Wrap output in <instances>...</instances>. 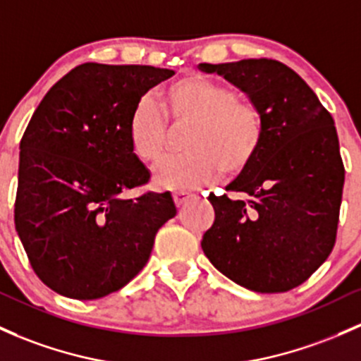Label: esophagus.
<instances>
[{
    "label": "esophagus",
    "mask_w": 361,
    "mask_h": 361,
    "mask_svg": "<svg viewBox=\"0 0 361 361\" xmlns=\"http://www.w3.org/2000/svg\"><path fill=\"white\" fill-rule=\"evenodd\" d=\"M192 197L191 192H184V191H179V192H173V201H176L177 208H180L182 204H185V201H189Z\"/></svg>",
    "instance_id": "34e87169"
}]
</instances>
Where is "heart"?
Instances as JSON below:
<instances>
[{"instance_id": "heart-1", "label": "heart", "mask_w": 361, "mask_h": 361, "mask_svg": "<svg viewBox=\"0 0 361 361\" xmlns=\"http://www.w3.org/2000/svg\"><path fill=\"white\" fill-rule=\"evenodd\" d=\"M191 123L184 157L157 169L154 182L170 191H189L215 180L222 170L239 173L257 158L265 137V118L250 99L235 98L231 87L203 75L173 80L157 96L135 104L129 122V145L146 165L164 160L169 126Z\"/></svg>"}]
</instances>
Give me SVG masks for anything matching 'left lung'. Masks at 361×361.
Masks as SVG:
<instances>
[{
	"instance_id": "1",
	"label": "left lung",
	"mask_w": 361,
	"mask_h": 361,
	"mask_svg": "<svg viewBox=\"0 0 361 361\" xmlns=\"http://www.w3.org/2000/svg\"><path fill=\"white\" fill-rule=\"evenodd\" d=\"M246 92L265 137L253 164L210 195L215 222L201 247L216 270L257 293L303 284L336 244L344 165L334 118L308 84L270 58L200 63Z\"/></svg>"
}]
</instances>
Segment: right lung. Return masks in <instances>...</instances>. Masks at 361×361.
I'll list each match as a JSON object with an SVG mask.
<instances>
[{
    "label": "right lung",
    "instance_id": "add662e5",
    "mask_svg": "<svg viewBox=\"0 0 361 361\" xmlns=\"http://www.w3.org/2000/svg\"><path fill=\"white\" fill-rule=\"evenodd\" d=\"M172 75L149 65L82 63L34 111L20 141L15 228L34 272L61 296L98 300L122 289L176 216L170 192L123 197L149 180L130 149V115Z\"/></svg>",
    "mask_w": 361,
    "mask_h": 361
}]
</instances>
